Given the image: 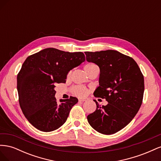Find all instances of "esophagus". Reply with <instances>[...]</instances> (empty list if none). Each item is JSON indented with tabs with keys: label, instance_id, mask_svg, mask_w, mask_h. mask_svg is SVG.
<instances>
[{
	"label": "esophagus",
	"instance_id": "34e87169",
	"mask_svg": "<svg viewBox=\"0 0 161 161\" xmlns=\"http://www.w3.org/2000/svg\"><path fill=\"white\" fill-rule=\"evenodd\" d=\"M87 101L86 98H79V102H83V101Z\"/></svg>",
	"mask_w": 161,
	"mask_h": 161
}]
</instances>
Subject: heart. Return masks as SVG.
<instances>
[{
	"instance_id": "heart-1",
	"label": "heart",
	"mask_w": 161,
	"mask_h": 161,
	"mask_svg": "<svg viewBox=\"0 0 161 161\" xmlns=\"http://www.w3.org/2000/svg\"><path fill=\"white\" fill-rule=\"evenodd\" d=\"M95 67H97V66L96 64H93V63L89 62V63H87V64H86L84 66V69H85V72H87L89 70H92V69H94V68H95ZM70 75V72L69 73L68 76H69ZM72 92L76 95L82 96V95H85L86 93V90L85 88H84L83 86H75L74 88L72 89Z\"/></svg>"
}]
</instances>
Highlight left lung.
<instances>
[{
    "label": "left lung",
    "instance_id": "1",
    "mask_svg": "<svg viewBox=\"0 0 161 161\" xmlns=\"http://www.w3.org/2000/svg\"><path fill=\"white\" fill-rule=\"evenodd\" d=\"M85 53L86 61L95 63L100 69L99 86L94 96L108 102L99 106L94 100L97 109L87 116V120L101 134H115L133 119L142 105L143 75L132 58L116 50Z\"/></svg>",
    "mask_w": 161,
    "mask_h": 161
}]
</instances>
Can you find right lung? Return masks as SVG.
I'll list each match as a JSON object with an SVG mask.
<instances>
[{
    "label": "right lung",
    "mask_w": 161,
    "mask_h": 161,
    "mask_svg": "<svg viewBox=\"0 0 161 161\" xmlns=\"http://www.w3.org/2000/svg\"><path fill=\"white\" fill-rule=\"evenodd\" d=\"M85 61L82 52L53 47L27 58L17 75L19 102L24 115L36 128L48 132L66 122L78 99L70 97L58 103L55 85L65 82L68 73Z\"/></svg>",
    "instance_id": "obj_1"
}]
</instances>
